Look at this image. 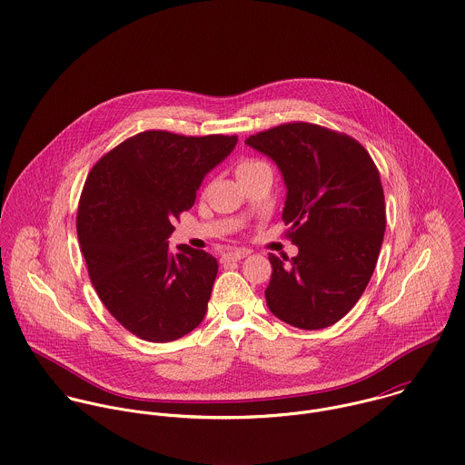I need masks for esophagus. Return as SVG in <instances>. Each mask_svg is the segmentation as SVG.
Instances as JSON below:
<instances>
[{
  "mask_svg": "<svg viewBox=\"0 0 465 465\" xmlns=\"http://www.w3.org/2000/svg\"><path fill=\"white\" fill-rule=\"evenodd\" d=\"M247 256V252L245 251H234V252H225L223 256H222V263H232V262H240V260H243Z\"/></svg>",
  "mask_w": 465,
  "mask_h": 465,
  "instance_id": "34e87169",
  "label": "esophagus"
}]
</instances>
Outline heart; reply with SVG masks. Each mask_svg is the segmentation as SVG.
<instances>
[{
  "label": "heart",
  "instance_id": "1",
  "mask_svg": "<svg viewBox=\"0 0 465 465\" xmlns=\"http://www.w3.org/2000/svg\"><path fill=\"white\" fill-rule=\"evenodd\" d=\"M260 165H265V162L256 160V158H245V160H242V162L238 163L236 173H238V176H242V174H245V173H249V171H252V169H256V167H260Z\"/></svg>",
  "mask_w": 465,
  "mask_h": 465
}]
</instances>
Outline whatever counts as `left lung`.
<instances>
[{
  "label": "left lung",
  "mask_w": 465,
  "mask_h": 465,
  "mask_svg": "<svg viewBox=\"0 0 465 465\" xmlns=\"http://www.w3.org/2000/svg\"><path fill=\"white\" fill-rule=\"evenodd\" d=\"M245 144L271 156L285 180L283 222L300 252L269 254L271 312L302 330L326 328L362 296L381 252L386 207L379 169L350 135L287 123Z\"/></svg>",
  "instance_id": "left-lung-1"
}]
</instances>
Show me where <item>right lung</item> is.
<instances>
[{
	"mask_svg": "<svg viewBox=\"0 0 465 465\" xmlns=\"http://www.w3.org/2000/svg\"><path fill=\"white\" fill-rule=\"evenodd\" d=\"M236 143V135L150 130L115 146L88 173L77 209L88 276L108 312L139 339H180L205 315L218 262L187 245L173 252L167 238L193 207L203 176Z\"/></svg>",
	"mask_w": 465,
	"mask_h": 465,
	"instance_id": "1",
	"label": "right lung"
}]
</instances>
